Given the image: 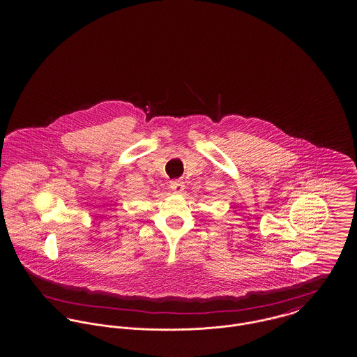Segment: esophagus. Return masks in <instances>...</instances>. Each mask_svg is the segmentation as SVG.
<instances>
[{"label": "esophagus", "mask_w": 357, "mask_h": 357, "mask_svg": "<svg viewBox=\"0 0 357 357\" xmlns=\"http://www.w3.org/2000/svg\"><path fill=\"white\" fill-rule=\"evenodd\" d=\"M170 188L172 191H175V192H181V191L185 188V185H183L182 181L174 179V181H171L170 182Z\"/></svg>", "instance_id": "esophagus-1"}]
</instances>
